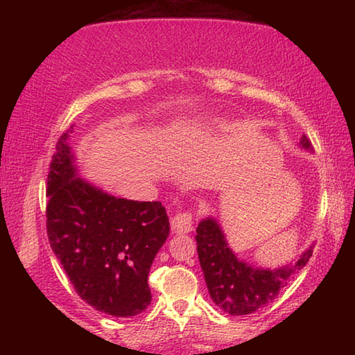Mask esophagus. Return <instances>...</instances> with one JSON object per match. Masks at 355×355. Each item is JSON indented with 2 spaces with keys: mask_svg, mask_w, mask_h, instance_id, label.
Masks as SVG:
<instances>
[{
  "mask_svg": "<svg viewBox=\"0 0 355 355\" xmlns=\"http://www.w3.org/2000/svg\"><path fill=\"white\" fill-rule=\"evenodd\" d=\"M192 224H194V219H192V214L189 211L177 213L171 220V227L173 233H189L192 230Z\"/></svg>",
  "mask_w": 355,
  "mask_h": 355,
  "instance_id": "1",
  "label": "esophagus"
}]
</instances>
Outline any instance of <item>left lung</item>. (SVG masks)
<instances>
[{
  "label": "left lung",
  "mask_w": 355,
  "mask_h": 355,
  "mask_svg": "<svg viewBox=\"0 0 355 355\" xmlns=\"http://www.w3.org/2000/svg\"><path fill=\"white\" fill-rule=\"evenodd\" d=\"M299 146L311 152V142L305 135ZM196 232L197 254L209 296L224 313L235 316L250 315L271 304L286 282L309 263L313 252L310 245L294 263L264 269L239 260L216 219L200 220Z\"/></svg>",
  "instance_id": "left-lung-1"
}]
</instances>
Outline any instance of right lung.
Listing matches in <instances>:
<instances>
[{
	"label": "right lung",
	"mask_w": 355,
	"mask_h": 355,
	"mask_svg": "<svg viewBox=\"0 0 355 355\" xmlns=\"http://www.w3.org/2000/svg\"><path fill=\"white\" fill-rule=\"evenodd\" d=\"M46 197L48 241L84 302L117 318L146 310L150 266L171 232L161 202L117 199L78 177L69 131L56 144Z\"/></svg>",
	"instance_id": "obj_1"
}]
</instances>
